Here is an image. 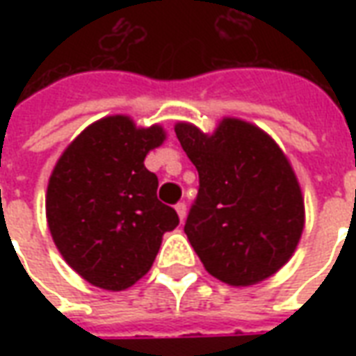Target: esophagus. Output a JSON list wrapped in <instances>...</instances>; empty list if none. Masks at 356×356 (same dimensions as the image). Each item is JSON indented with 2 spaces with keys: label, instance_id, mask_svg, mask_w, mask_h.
Listing matches in <instances>:
<instances>
[{
  "label": "esophagus",
  "instance_id": "esophagus-1",
  "mask_svg": "<svg viewBox=\"0 0 356 356\" xmlns=\"http://www.w3.org/2000/svg\"><path fill=\"white\" fill-rule=\"evenodd\" d=\"M175 211H177V216L181 221H185V217H186V206H185V202H179L177 206H175Z\"/></svg>",
  "mask_w": 356,
  "mask_h": 356
}]
</instances>
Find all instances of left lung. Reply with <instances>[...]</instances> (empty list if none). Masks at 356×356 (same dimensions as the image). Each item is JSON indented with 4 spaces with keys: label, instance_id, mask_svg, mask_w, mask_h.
Instances as JSON below:
<instances>
[{
    "label": "left lung",
    "instance_id": "1",
    "mask_svg": "<svg viewBox=\"0 0 356 356\" xmlns=\"http://www.w3.org/2000/svg\"><path fill=\"white\" fill-rule=\"evenodd\" d=\"M175 133L200 175L185 232L204 268L236 288L267 280L290 261L305 227L288 156L242 118H221L211 133L177 122Z\"/></svg>",
    "mask_w": 356,
    "mask_h": 356
}]
</instances>
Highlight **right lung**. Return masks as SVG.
Instances as JSON below:
<instances>
[{"label": "right lung", "instance_id": "1", "mask_svg": "<svg viewBox=\"0 0 356 356\" xmlns=\"http://www.w3.org/2000/svg\"><path fill=\"white\" fill-rule=\"evenodd\" d=\"M168 133L140 127L127 114L89 124L51 171L45 217L55 246L97 288L122 291L147 275L163 234L179 225L175 209L156 198L158 177L145 168Z\"/></svg>", "mask_w": 356, "mask_h": 356}]
</instances>
